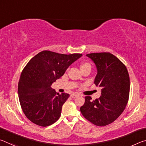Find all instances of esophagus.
<instances>
[{
	"label": "esophagus",
	"mask_w": 146,
	"mask_h": 146,
	"mask_svg": "<svg viewBox=\"0 0 146 146\" xmlns=\"http://www.w3.org/2000/svg\"><path fill=\"white\" fill-rule=\"evenodd\" d=\"M78 96H79V95H78V94H77V93H72L70 95V97L72 98H75L76 97H78Z\"/></svg>",
	"instance_id": "esophagus-1"
}]
</instances>
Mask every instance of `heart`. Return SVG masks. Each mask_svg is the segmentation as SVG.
<instances>
[{"instance_id":"heart-1","label":"heart","mask_w":146,"mask_h":146,"mask_svg":"<svg viewBox=\"0 0 146 146\" xmlns=\"http://www.w3.org/2000/svg\"><path fill=\"white\" fill-rule=\"evenodd\" d=\"M90 66V64H88V63H84V64H82V65H81L80 68H82L83 67H85V66Z\"/></svg>"}]
</instances>
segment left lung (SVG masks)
<instances>
[{"label": "left lung", "instance_id": "1", "mask_svg": "<svg viewBox=\"0 0 146 146\" xmlns=\"http://www.w3.org/2000/svg\"><path fill=\"white\" fill-rule=\"evenodd\" d=\"M95 64L97 73L94 83L101 88L99 98L85 97L80 107L84 117L98 126H105L122 114L129 99L130 80L126 67L110 53L86 55Z\"/></svg>", "mask_w": 146, "mask_h": 146}]
</instances>
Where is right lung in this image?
Returning <instances> with one entry per match:
<instances>
[{"mask_svg": "<svg viewBox=\"0 0 146 146\" xmlns=\"http://www.w3.org/2000/svg\"><path fill=\"white\" fill-rule=\"evenodd\" d=\"M82 56L42 51L29 61L20 77L18 95L23 112L29 120L46 127L59 119L70 95L56 93L51 84Z\"/></svg>", "mask_w": 146, "mask_h": 146, "instance_id": "add662e5", "label": "right lung"}]
</instances>
